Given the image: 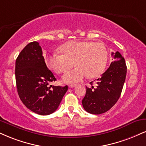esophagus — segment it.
<instances>
[{"instance_id":"34e87169","label":"esophagus","mask_w":146,"mask_h":146,"mask_svg":"<svg viewBox=\"0 0 146 146\" xmlns=\"http://www.w3.org/2000/svg\"><path fill=\"white\" fill-rule=\"evenodd\" d=\"M76 84H69V85H68V87H69V88H74V87H75V86H76Z\"/></svg>"}]
</instances>
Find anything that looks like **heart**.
Instances as JSON below:
<instances>
[{
    "label": "heart",
    "mask_w": 146,
    "mask_h": 146,
    "mask_svg": "<svg viewBox=\"0 0 146 146\" xmlns=\"http://www.w3.org/2000/svg\"><path fill=\"white\" fill-rule=\"evenodd\" d=\"M61 52H54L47 58V64L58 74L73 64L77 66L63 76L66 83H75L86 77L97 78L106 67L108 52L104 43L91 41H70L60 47ZM74 62L73 63V62Z\"/></svg>",
    "instance_id": "b5f03b06"
}]
</instances>
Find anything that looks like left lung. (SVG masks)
Returning <instances> with one entry per match:
<instances>
[{
    "instance_id": "left-lung-1",
    "label": "left lung",
    "mask_w": 146,
    "mask_h": 146,
    "mask_svg": "<svg viewBox=\"0 0 146 146\" xmlns=\"http://www.w3.org/2000/svg\"><path fill=\"white\" fill-rule=\"evenodd\" d=\"M114 61L101 78L97 79L96 86H86L82 100L84 110L92 114H101L110 110L120 98L126 75L125 60L119 52H112ZM92 85V82L90 83Z\"/></svg>"
}]
</instances>
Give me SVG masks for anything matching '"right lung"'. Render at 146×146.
<instances>
[{
	"label": "right lung",
	"mask_w": 146,
	"mask_h": 146,
	"mask_svg": "<svg viewBox=\"0 0 146 146\" xmlns=\"http://www.w3.org/2000/svg\"><path fill=\"white\" fill-rule=\"evenodd\" d=\"M17 90L24 105L35 113L50 115L58 108L68 86L49 84L56 81L47 67L41 47L36 41L24 47L15 61Z\"/></svg>",
	"instance_id": "obj_1"
}]
</instances>
